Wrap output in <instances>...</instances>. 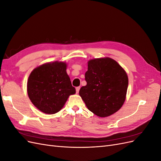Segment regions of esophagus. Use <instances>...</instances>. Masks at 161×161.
<instances>
[{
    "label": "esophagus",
    "mask_w": 161,
    "mask_h": 161,
    "mask_svg": "<svg viewBox=\"0 0 161 161\" xmlns=\"http://www.w3.org/2000/svg\"><path fill=\"white\" fill-rule=\"evenodd\" d=\"M80 86H78V87H76V93H79V90H80Z\"/></svg>",
    "instance_id": "1"
}]
</instances>
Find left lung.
<instances>
[{
  "label": "left lung",
  "mask_w": 161,
  "mask_h": 161,
  "mask_svg": "<svg viewBox=\"0 0 161 161\" xmlns=\"http://www.w3.org/2000/svg\"><path fill=\"white\" fill-rule=\"evenodd\" d=\"M85 80L86 85L81 87L79 95L94 114L105 118L122 107L126 98L128 77L115 60L108 57L89 60Z\"/></svg>",
  "instance_id": "8db88e82"
}]
</instances>
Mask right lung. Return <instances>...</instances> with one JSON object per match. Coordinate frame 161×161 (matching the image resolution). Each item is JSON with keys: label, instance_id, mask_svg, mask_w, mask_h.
I'll return each mask as SVG.
<instances>
[{"label": "right lung", "instance_id": "right-lung-1", "mask_svg": "<svg viewBox=\"0 0 161 161\" xmlns=\"http://www.w3.org/2000/svg\"><path fill=\"white\" fill-rule=\"evenodd\" d=\"M64 62H47L34 69L28 78L27 91L34 106L46 114H54L68 98L76 93Z\"/></svg>", "mask_w": 161, "mask_h": 161}]
</instances>
